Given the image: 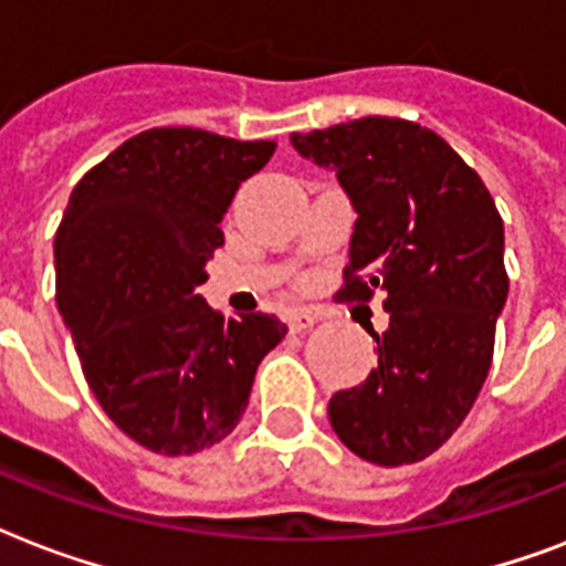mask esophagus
Here are the masks:
<instances>
[{
    "instance_id": "34e87169",
    "label": "esophagus",
    "mask_w": 566,
    "mask_h": 566,
    "mask_svg": "<svg viewBox=\"0 0 566 566\" xmlns=\"http://www.w3.org/2000/svg\"><path fill=\"white\" fill-rule=\"evenodd\" d=\"M317 319V314H311V311H293L291 317H287V326H291V332H308Z\"/></svg>"
}]
</instances>
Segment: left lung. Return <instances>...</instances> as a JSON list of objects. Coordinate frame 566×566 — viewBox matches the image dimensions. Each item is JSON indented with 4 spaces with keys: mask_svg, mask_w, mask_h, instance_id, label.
Listing matches in <instances>:
<instances>
[{
    "mask_svg": "<svg viewBox=\"0 0 566 566\" xmlns=\"http://www.w3.org/2000/svg\"><path fill=\"white\" fill-rule=\"evenodd\" d=\"M293 149L337 170L353 199L340 302L385 293L378 367L337 390L332 429L378 467L417 464L452 438L482 390L505 296V234L491 190L431 128L361 117L293 132Z\"/></svg>",
    "mask_w": 566,
    "mask_h": 566,
    "instance_id": "8db88e82",
    "label": "left lung"
}]
</instances>
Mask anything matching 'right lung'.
<instances>
[{
	"label": "right lung",
	"instance_id": "obj_1",
	"mask_svg": "<svg viewBox=\"0 0 566 566\" xmlns=\"http://www.w3.org/2000/svg\"><path fill=\"white\" fill-rule=\"evenodd\" d=\"M275 140L149 128L84 172L55 234L57 308L102 411L158 455L220 443L282 319L222 317L196 293L220 220Z\"/></svg>",
	"mask_w": 566,
	"mask_h": 566
}]
</instances>
